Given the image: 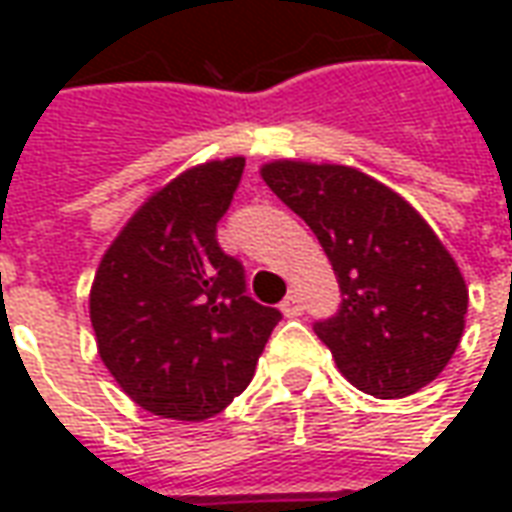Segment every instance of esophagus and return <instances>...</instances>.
I'll return each mask as SVG.
<instances>
[{
	"instance_id": "esophagus-1",
	"label": "esophagus",
	"mask_w": 512,
	"mask_h": 512,
	"mask_svg": "<svg viewBox=\"0 0 512 512\" xmlns=\"http://www.w3.org/2000/svg\"><path fill=\"white\" fill-rule=\"evenodd\" d=\"M279 310L285 312L288 318H299L301 312H304V304H301V299L296 296V293H288V296H285V301L279 304Z\"/></svg>"
}]
</instances>
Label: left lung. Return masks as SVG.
Returning <instances> with one entry per match:
<instances>
[{
	"mask_svg": "<svg viewBox=\"0 0 512 512\" xmlns=\"http://www.w3.org/2000/svg\"><path fill=\"white\" fill-rule=\"evenodd\" d=\"M260 175L337 274L340 310L312 329L340 373L384 400L430 384L461 343L469 290L425 219L359 169L274 161Z\"/></svg>",
	"mask_w": 512,
	"mask_h": 512,
	"instance_id": "8db88e82",
	"label": "left lung"
}]
</instances>
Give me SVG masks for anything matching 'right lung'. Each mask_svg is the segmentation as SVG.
Here are the masks:
<instances>
[{
  "instance_id": "right-lung-1",
  "label": "right lung",
  "mask_w": 512,
  "mask_h": 512,
  "mask_svg": "<svg viewBox=\"0 0 512 512\" xmlns=\"http://www.w3.org/2000/svg\"><path fill=\"white\" fill-rule=\"evenodd\" d=\"M244 158L183 172L131 216L90 293L98 354L150 414L200 422L255 376L282 312L246 293V271L216 227L233 205Z\"/></svg>"
}]
</instances>
